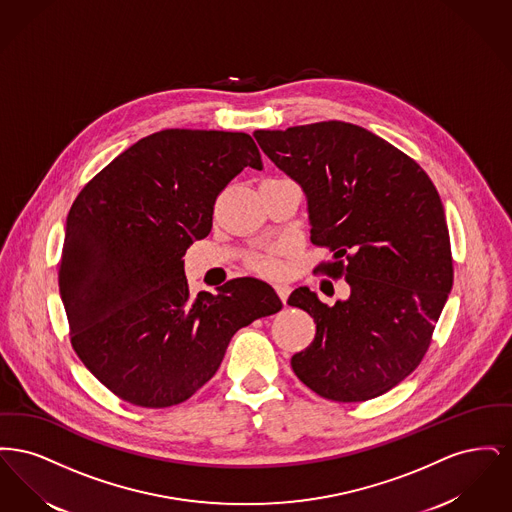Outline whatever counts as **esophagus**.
Here are the masks:
<instances>
[{
	"label": "esophagus",
	"mask_w": 512,
	"mask_h": 512,
	"mask_svg": "<svg viewBox=\"0 0 512 512\" xmlns=\"http://www.w3.org/2000/svg\"><path fill=\"white\" fill-rule=\"evenodd\" d=\"M274 290L278 293V297L282 299V303H286V301H288L290 292H292V288H290L288 284H276V286H274Z\"/></svg>",
	"instance_id": "34e87169"
}]
</instances>
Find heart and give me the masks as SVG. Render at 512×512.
Instances as JSON below:
<instances>
[{
  "mask_svg": "<svg viewBox=\"0 0 512 512\" xmlns=\"http://www.w3.org/2000/svg\"><path fill=\"white\" fill-rule=\"evenodd\" d=\"M278 255H280V249L270 247L267 251H261L251 257V267L265 276H278L282 272V263H280Z\"/></svg>",
  "mask_w": 512,
  "mask_h": 512,
  "instance_id": "1",
  "label": "heart"
}]
</instances>
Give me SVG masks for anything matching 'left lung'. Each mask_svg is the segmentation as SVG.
<instances>
[{
    "label": "left lung",
    "mask_w": 512,
    "mask_h": 512,
    "mask_svg": "<svg viewBox=\"0 0 512 512\" xmlns=\"http://www.w3.org/2000/svg\"><path fill=\"white\" fill-rule=\"evenodd\" d=\"M268 159L307 197L311 242L334 251L320 272L343 276L349 297L326 305L297 288L288 305L317 322L292 357L320 397L357 403L405 380L422 361L453 286L438 190L411 157L363 126L315 122L255 130Z\"/></svg>",
    "instance_id": "1"
}]
</instances>
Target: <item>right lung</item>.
<instances>
[{"instance_id": "1", "label": "right lung", "mask_w": 512, "mask_h": 512, "mask_svg": "<svg viewBox=\"0 0 512 512\" xmlns=\"http://www.w3.org/2000/svg\"><path fill=\"white\" fill-rule=\"evenodd\" d=\"M263 169L245 132L161 130L138 140L74 199L59 265L76 355L124 401L163 409L207 384L232 336L282 301L257 278L192 297L184 253L209 236L217 195Z\"/></svg>"}]
</instances>
